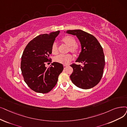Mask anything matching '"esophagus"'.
<instances>
[{
    "label": "esophagus",
    "mask_w": 127,
    "mask_h": 127,
    "mask_svg": "<svg viewBox=\"0 0 127 127\" xmlns=\"http://www.w3.org/2000/svg\"><path fill=\"white\" fill-rule=\"evenodd\" d=\"M63 66H64V68L65 69V68H66V67L67 66V65H64Z\"/></svg>",
    "instance_id": "1"
}]
</instances>
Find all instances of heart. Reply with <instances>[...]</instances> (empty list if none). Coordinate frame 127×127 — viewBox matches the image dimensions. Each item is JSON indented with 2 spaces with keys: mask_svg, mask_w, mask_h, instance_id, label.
<instances>
[{
  "mask_svg": "<svg viewBox=\"0 0 127 127\" xmlns=\"http://www.w3.org/2000/svg\"><path fill=\"white\" fill-rule=\"evenodd\" d=\"M62 41L69 46L68 50L70 52L77 53L79 52V47L76 45L77 41L75 38L71 36H65L62 38ZM51 52L53 54L58 53V46L56 42H53L51 46ZM72 59L71 55L60 54L54 58V61L62 64H67Z\"/></svg>",
  "mask_w": 127,
  "mask_h": 127,
  "instance_id": "heart-1",
  "label": "heart"
}]
</instances>
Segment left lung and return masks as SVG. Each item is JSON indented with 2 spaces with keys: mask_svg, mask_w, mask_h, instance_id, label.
<instances>
[{
  "mask_svg": "<svg viewBox=\"0 0 127 127\" xmlns=\"http://www.w3.org/2000/svg\"><path fill=\"white\" fill-rule=\"evenodd\" d=\"M68 34L76 35L79 40L81 51L76 62L70 66L73 72L70 76L73 83L81 89H88L95 86L100 81L105 67V57L103 48L96 38L80 30H68Z\"/></svg>",
  "mask_w": 127,
  "mask_h": 127,
  "instance_id": "obj_1",
  "label": "left lung"
}]
</instances>
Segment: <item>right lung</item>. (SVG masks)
<instances>
[{
	"instance_id": "add662e5",
	"label": "right lung",
	"mask_w": 127,
	"mask_h": 127,
	"mask_svg": "<svg viewBox=\"0 0 127 127\" xmlns=\"http://www.w3.org/2000/svg\"><path fill=\"white\" fill-rule=\"evenodd\" d=\"M60 31L41 34L32 40L25 47L21 58V69L26 84L35 92L47 93L56 85L64 69L62 64L51 62L49 56L51 46Z\"/></svg>"
}]
</instances>
